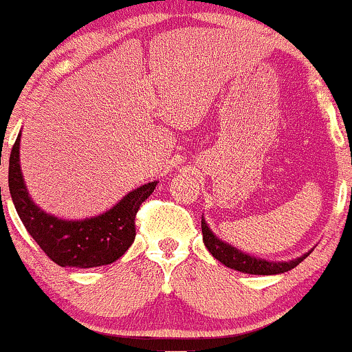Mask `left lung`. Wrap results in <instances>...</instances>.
<instances>
[{
    "label": "left lung",
    "mask_w": 352,
    "mask_h": 352,
    "mask_svg": "<svg viewBox=\"0 0 352 352\" xmlns=\"http://www.w3.org/2000/svg\"><path fill=\"white\" fill-rule=\"evenodd\" d=\"M201 233H204V243L208 248V252L217 258L218 261H221L228 268L238 270V272L250 273V274H278L285 273L293 270L294 266H298L308 256L309 253L302 254L301 258H296V260L292 261H280V263H273V261L260 260V258L250 256V254H245L238 252L236 248H233L232 245H227L225 241L218 240V238L213 235L212 230L207 227L205 220L201 218Z\"/></svg>",
    "instance_id": "1"
}]
</instances>
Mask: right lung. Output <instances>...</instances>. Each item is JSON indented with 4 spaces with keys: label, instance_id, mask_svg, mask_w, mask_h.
Listing matches in <instances>:
<instances>
[{
    "label": "right lung",
    "instance_id": "add662e5",
    "mask_svg": "<svg viewBox=\"0 0 352 352\" xmlns=\"http://www.w3.org/2000/svg\"><path fill=\"white\" fill-rule=\"evenodd\" d=\"M19 137L10 155L8 184L16 212L39 248L59 266L94 268L119 260L134 241L135 215L157 182L132 190L102 215L79 221L60 220L44 213L28 195L19 167Z\"/></svg>",
    "mask_w": 352,
    "mask_h": 352
}]
</instances>
